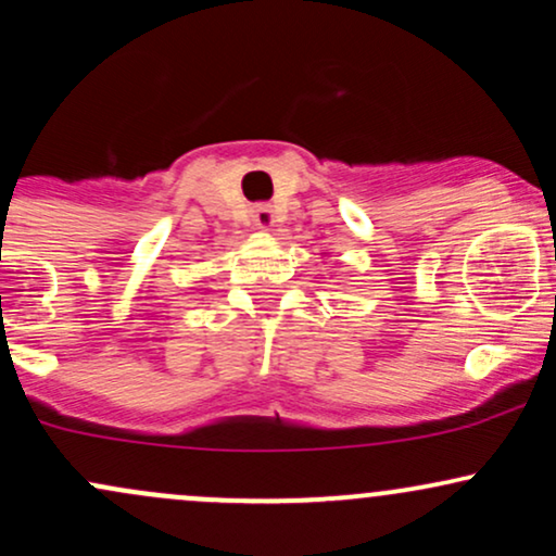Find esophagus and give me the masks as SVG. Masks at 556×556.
Wrapping results in <instances>:
<instances>
[{
  "mask_svg": "<svg viewBox=\"0 0 556 556\" xmlns=\"http://www.w3.org/2000/svg\"><path fill=\"white\" fill-rule=\"evenodd\" d=\"M251 219L258 229H269L274 225V212L269 203H256V206L251 208Z\"/></svg>",
  "mask_w": 556,
  "mask_h": 556,
  "instance_id": "34e87169",
  "label": "esophagus"
}]
</instances>
